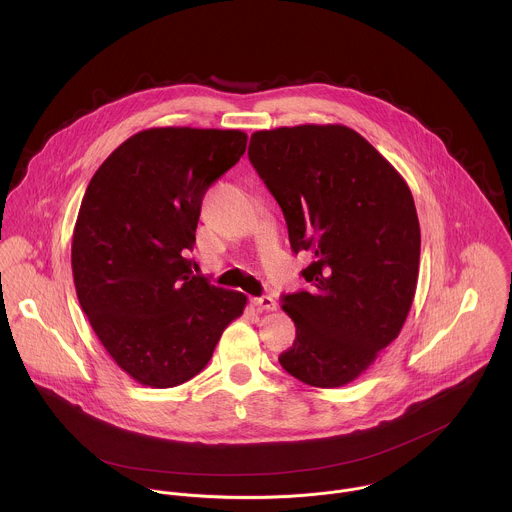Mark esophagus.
<instances>
[{"mask_svg": "<svg viewBox=\"0 0 512 512\" xmlns=\"http://www.w3.org/2000/svg\"><path fill=\"white\" fill-rule=\"evenodd\" d=\"M252 303H254L260 311H274V309H276V301H274V297H270V295L254 297Z\"/></svg>", "mask_w": 512, "mask_h": 512, "instance_id": "obj_1", "label": "esophagus"}]
</instances>
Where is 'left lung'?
Wrapping results in <instances>:
<instances>
[{
  "label": "left lung",
  "instance_id": "left-lung-1",
  "mask_svg": "<svg viewBox=\"0 0 512 512\" xmlns=\"http://www.w3.org/2000/svg\"><path fill=\"white\" fill-rule=\"evenodd\" d=\"M248 159L282 207L290 244L311 252V292L282 295L295 323L280 365L317 386H345L400 333L420 268V222L400 173L347 126L254 132Z\"/></svg>",
  "mask_w": 512,
  "mask_h": 512
}]
</instances>
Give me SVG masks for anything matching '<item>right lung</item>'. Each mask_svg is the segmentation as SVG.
I'll use <instances>...</instances> for the list:
<instances>
[{
  "instance_id": "1",
  "label": "right lung",
  "mask_w": 512,
  "mask_h": 512,
  "mask_svg": "<svg viewBox=\"0 0 512 512\" xmlns=\"http://www.w3.org/2000/svg\"><path fill=\"white\" fill-rule=\"evenodd\" d=\"M240 130L151 128L90 179L74 224V288L96 337L151 388L191 380L246 295L211 286L185 258L207 189L246 149Z\"/></svg>"
}]
</instances>
